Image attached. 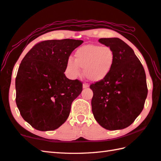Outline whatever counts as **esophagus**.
I'll list each match as a JSON object with an SVG mask.
<instances>
[{"instance_id": "esophagus-1", "label": "esophagus", "mask_w": 161, "mask_h": 161, "mask_svg": "<svg viewBox=\"0 0 161 161\" xmlns=\"http://www.w3.org/2000/svg\"><path fill=\"white\" fill-rule=\"evenodd\" d=\"M89 86V85L87 83H84V84H83V88L84 89H86V88H88Z\"/></svg>"}]
</instances>
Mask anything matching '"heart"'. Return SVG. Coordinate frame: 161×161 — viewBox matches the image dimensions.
Returning a JSON list of instances; mask_svg holds the SVG:
<instances>
[{
	"instance_id": "1",
	"label": "heart",
	"mask_w": 161,
	"mask_h": 161,
	"mask_svg": "<svg viewBox=\"0 0 161 161\" xmlns=\"http://www.w3.org/2000/svg\"><path fill=\"white\" fill-rule=\"evenodd\" d=\"M115 54L112 48L107 46L86 45L75 53V60L69 58L66 69L72 77L80 75V68L89 81L97 82L104 80L112 70Z\"/></svg>"
}]
</instances>
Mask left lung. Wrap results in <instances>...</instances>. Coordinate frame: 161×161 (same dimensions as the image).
Wrapping results in <instances>:
<instances>
[{
	"instance_id": "1",
	"label": "left lung",
	"mask_w": 161,
	"mask_h": 161,
	"mask_svg": "<svg viewBox=\"0 0 161 161\" xmlns=\"http://www.w3.org/2000/svg\"><path fill=\"white\" fill-rule=\"evenodd\" d=\"M98 41L112 49L115 61L108 76L90 86L92 112L104 128L121 130L133 124L144 108L148 93L145 71L133 49L121 39Z\"/></svg>"
}]
</instances>
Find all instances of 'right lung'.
<instances>
[{"label":"right lung","mask_w":161,"mask_h":161,"mask_svg":"<svg viewBox=\"0 0 161 161\" xmlns=\"http://www.w3.org/2000/svg\"><path fill=\"white\" fill-rule=\"evenodd\" d=\"M83 43L73 39L45 40L36 44L21 62L15 80L16 103L31 126L53 130L67 120L82 83L64 74L71 53Z\"/></svg>","instance_id":"obj_1"}]
</instances>
